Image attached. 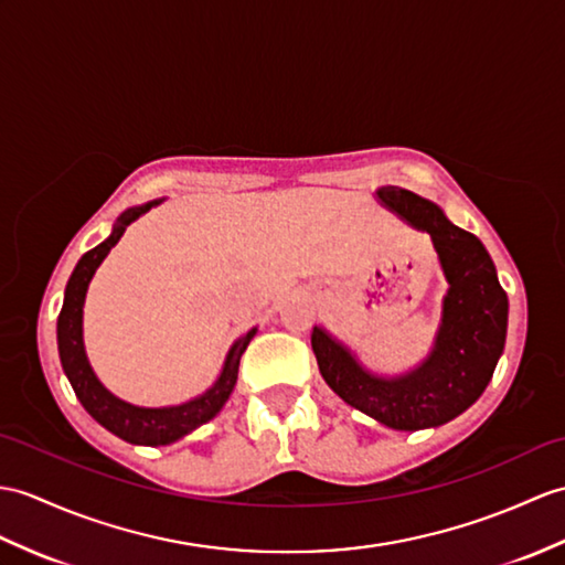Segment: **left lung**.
Returning a JSON list of instances; mask_svg holds the SVG:
<instances>
[{"label": "left lung", "mask_w": 565, "mask_h": 565, "mask_svg": "<svg viewBox=\"0 0 565 565\" xmlns=\"http://www.w3.org/2000/svg\"><path fill=\"white\" fill-rule=\"evenodd\" d=\"M392 212L426 231L436 245L450 291L443 327L428 361L395 380L365 373L351 353L320 327H312V351L324 383L347 404L397 430L448 424L475 404L493 377L508 327V296L477 235L457 228L440 209L409 190L377 192Z\"/></svg>", "instance_id": "obj_1"}]
</instances>
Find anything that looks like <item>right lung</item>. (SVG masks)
I'll list each match as a JSON object with an SVG mask.
<instances>
[{"mask_svg":"<svg viewBox=\"0 0 565 565\" xmlns=\"http://www.w3.org/2000/svg\"><path fill=\"white\" fill-rule=\"evenodd\" d=\"M153 204L156 202L147 206L129 209V212H125L120 221H117L110 238L103 241L100 245L94 247V250H88L82 259H78V265L74 267L72 277L67 281V291H64V303L57 318V347H60L62 369L67 373L78 402L84 404V409L94 416L103 428H108L117 438L135 445H168L182 436H188V433L194 430L196 426L206 424L209 418H214L221 406L231 397L235 380H238L241 356L247 349V344H250V339L255 337V330L241 337L228 351L216 385L212 390H206L202 397H196L188 404L168 406V409H141V406H132L113 397L110 392L98 383V377L94 375V371H90V365L86 361L84 339H82V312H84L86 288L90 277L96 274L98 265L105 259V255H108L117 245V241L122 238V233L129 223H132L137 216H141Z\"/></svg>","mask_w":565,"mask_h":565,"instance_id":"obj_1","label":"right lung"}]
</instances>
